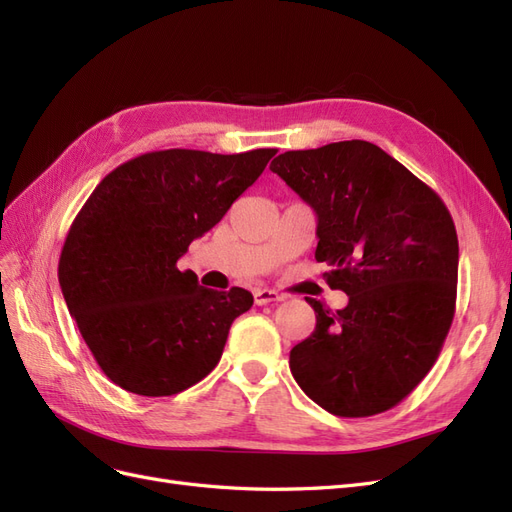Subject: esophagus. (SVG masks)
Listing matches in <instances>:
<instances>
[{
    "mask_svg": "<svg viewBox=\"0 0 512 512\" xmlns=\"http://www.w3.org/2000/svg\"><path fill=\"white\" fill-rule=\"evenodd\" d=\"M284 297L280 292L275 290H267V288H256L254 290V301L256 305H269V303H275V301H282Z\"/></svg>",
    "mask_w": 512,
    "mask_h": 512,
    "instance_id": "esophagus-1",
    "label": "esophagus"
}]
</instances>
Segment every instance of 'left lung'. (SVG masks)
Segmentation results:
<instances>
[{
  "mask_svg": "<svg viewBox=\"0 0 512 512\" xmlns=\"http://www.w3.org/2000/svg\"><path fill=\"white\" fill-rule=\"evenodd\" d=\"M316 213V260L348 294L290 350L303 393L335 416L397 406L436 363L455 316L459 243L442 198L378 145L286 151L271 166Z\"/></svg>",
  "mask_w": 512,
  "mask_h": 512,
  "instance_id": "left-lung-1",
  "label": "left lung"
}]
</instances>
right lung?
Instances as JSON below:
<instances>
[{
  "label": "right lung",
  "mask_w": 512,
  "mask_h": 512,
  "mask_svg": "<svg viewBox=\"0 0 512 512\" xmlns=\"http://www.w3.org/2000/svg\"><path fill=\"white\" fill-rule=\"evenodd\" d=\"M277 149L235 156L166 149L108 173L76 215L59 258L70 316L121 389L177 395L218 365L252 292H218L179 258L218 224Z\"/></svg>",
  "instance_id": "right-lung-1"
}]
</instances>
